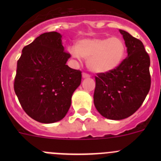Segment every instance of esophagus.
<instances>
[{
    "label": "esophagus",
    "instance_id": "34e87169",
    "mask_svg": "<svg viewBox=\"0 0 161 161\" xmlns=\"http://www.w3.org/2000/svg\"><path fill=\"white\" fill-rule=\"evenodd\" d=\"M90 75L87 74V73L86 72L82 73V78H84V79H85V78H90Z\"/></svg>",
    "mask_w": 161,
    "mask_h": 161
}]
</instances>
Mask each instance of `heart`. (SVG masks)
I'll use <instances>...</instances> for the list:
<instances>
[{"label": "heart", "mask_w": 161, "mask_h": 161, "mask_svg": "<svg viewBox=\"0 0 161 161\" xmlns=\"http://www.w3.org/2000/svg\"><path fill=\"white\" fill-rule=\"evenodd\" d=\"M126 48L121 38H90L81 40L71 49V56L87 60V67L96 73L111 71L120 65L125 56Z\"/></svg>", "instance_id": "obj_1"}]
</instances>
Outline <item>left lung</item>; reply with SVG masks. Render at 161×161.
Listing matches in <instances>:
<instances>
[{
  "mask_svg": "<svg viewBox=\"0 0 161 161\" xmlns=\"http://www.w3.org/2000/svg\"><path fill=\"white\" fill-rule=\"evenodd\" d=\"M128 57L118 67L95 76L93 102L99 113L111 120L131 116L142 104L150 89V59L142 41L119 30Z\"/></svg>",
  "mask_w": 161,
  "mask_h": 161,
  "instance_id": "obj_1",
  "label": "left lung"
}]
</instances>
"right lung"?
Instances as JSON below:
<instances>
[{
	"instance_id": "obj_1",
	"label": "right lung",
	"mask_w": 161,
	"mask_h": 161,
	"mask_svg": "<svg viewBox=\"0 0 161 161\" xmlns=\"http://www.w3.org/2000/svg\"><path fill=\"white\" fill-rule=\"evenodd\" d=\"M61 37L57 32L41 34L24 47L17 62L14 92L22 109L39 122L64 118L82 80L81 71L66 64L71 55L64 51Z\"/></svg>"
}]
</instances>
